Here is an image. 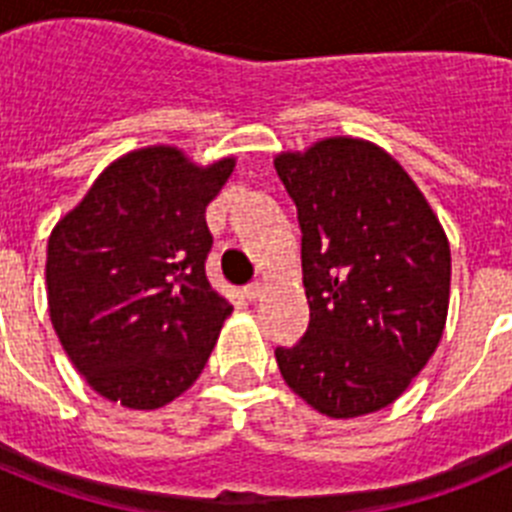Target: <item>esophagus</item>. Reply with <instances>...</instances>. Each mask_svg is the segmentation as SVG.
<instances>
[{
    "instance_id": "obj_1",
    "label": "esophagus",
    "mask_w": 512,
    "mask_h": 512,
    "mask_svg": "<svg viewBox=\"0 0 512 512\" xmlns=\"http://www.w3.org/2000/svg\"><path fill=\"white\" fill-rule=\"evenodd\" d=\"M243 295H246V300H251V302H256L259 300L261 295H264V284H259V282H253V284H248L246 289H243Z\"/></svg>"
}]
</instances>
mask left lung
I'll use <instances>...</instances> for the list:
<instances>
[{"label":"left lung","instance_id":"8db88e82","mask_svg":"<svg viewBox=\"0 0 512 512\" xmlns=\"http://www.w3.org/2000/svg\"><path fill=\"white\" fill-rule=\"evenodd\" d=\"M302 230L310 325L277 348L289 390L328 418L387 408L428 364L449 312L451 248L395 158L361 138L279 153Z\"/></svg>","mask_w":512,"mask_h":512}]
</instances>
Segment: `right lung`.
Masks as SVG:
<instances>
[{
  "label": "right lung",
  "mask_w": 512,
  "mask_h": 512,
  "mask_svg": "<svg viewBox=\"0 0 512 512\" xmlns=\"http://www.w3.org/2000/svg\"><path fill=\"white\" fill-rule=\"evenodd\" d=\"M235 158L197 166L174 146L112 161L48 238L56 336L94 392L156 410L205 369L233 307L210 287L205 210Z\"/></svg>",
  "instance_id": "1"
}]
</instances>
